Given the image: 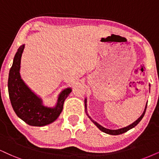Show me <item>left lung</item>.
I'll return each mask as SVG.
<instances>
[{"label":"left lung","instance_id":"obj_1","mask_svg":"<svg viewBox=\"0 0 159 159\" xmlns=\"http://www.w3.org/2000/svg\"><path fill=\"white\" fill-rule=\"evenodd\" d=\"M85 100H86V99H85ZM85 103H86V101H85ZM147 105H148V103L146 104L145 109H144V112H143L142 115L141 116L139 117V118L138 119H137V120H136V121H134V123H132V124H131V125H128V126H127V127H123V128L118 129V130H110V129H107V128H105V127H104L102 126V125H100L98 124L97 122H96L95 121H93V119H92L91 118V117L89 116V115H88V114H87V115L89 116V117L90 119H91V120L92 121H93V123H94L96 126H97V127H98V128L99 129V130L102 131V132L105 133V134H110V135H119V134H124V133L127 132V131H128L129 130H130L131 128H133V127H134L135 126H136V125H137L139 124V121H140L141 120H142V118H143V116H144V113H145L146 108H147ZM85 109H86V105H85Z\"/></svg>","mask_w":159,"mask_h":159}]
</instances>
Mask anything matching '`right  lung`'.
I'll return each mask as SVG.
<instances>
[{
  "label": "right lung",
  "instance_id": "1",
  "mask_svg": "<svg viewBox=\"0 0 159 159\" xmlns=\"http://www.w3.org/2000/svg\"><path fill=\"white\" fill-rule=\"evenodd\" d=\"M23 49L24 45L17 49L9 70L8 80L9 99L11 106L19 118L32 126H45L57 119L62 111L65 99L70 94L71 89H66L62 91L55 107H45L41 99L27 87L20 78L19 71Z\"/></svg>",
  "mask_w": 159,
  "mask_h": 159
}]
</instances>
